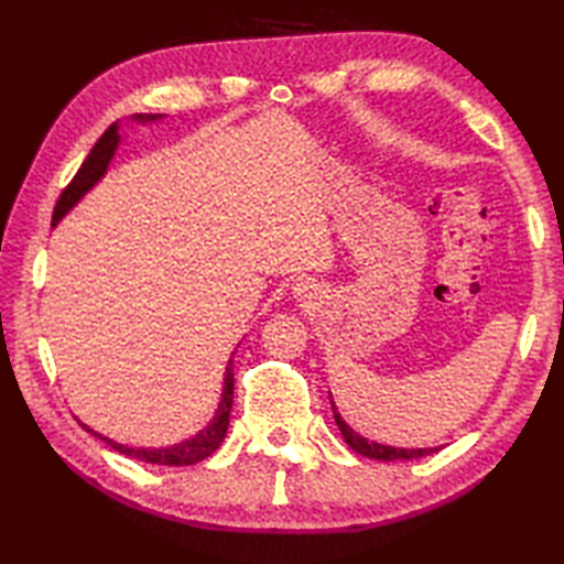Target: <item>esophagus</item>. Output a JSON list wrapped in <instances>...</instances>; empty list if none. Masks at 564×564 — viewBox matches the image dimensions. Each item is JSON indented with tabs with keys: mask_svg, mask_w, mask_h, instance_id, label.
I'll return each instance as SVG.
<instances>
[{
	"mask_svg": "<svg viewBox=\"0 0 564 564\" xmlns=\"http://www.w3.org/2000/svg\"><path fill=\"white\" fill-rule=\"evenodd\" d=\"M313 289H315V285L310 283V281H301V283L293 285V293H295V297H301V301H303V297H307L310 293H313Z\"/></svg>",
	"mask_w": 564,
	"mask_h": 564,
	"instance_id": "1",
	"label": "esophagus"
}]
</instances>
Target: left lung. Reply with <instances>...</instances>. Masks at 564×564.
Segmentation results:
<instances>
[{
	"instance_id": "1",
	"label": "left lung",
	"mask_w": 564,
	"mask_h": 564,
	"mask_svg": "<svg viewBox=\"0 0 564 564\" xmlns=\"http://www.w3.org/2000/svg\"><path fill=\"white\" fill-rule=\"evenodd\" d=\"M329 398H332V394H329ZM332 412H334V419H337V426L341 431L344 441L349 443V448L366 455V458H373V460H414V458H424V455L441 451V448H394V446H386V443L368 441L366 436L356 434V431L344 422L341 414L337 412V404H334V400H332Z\"/></svg>"
}]
</instances>
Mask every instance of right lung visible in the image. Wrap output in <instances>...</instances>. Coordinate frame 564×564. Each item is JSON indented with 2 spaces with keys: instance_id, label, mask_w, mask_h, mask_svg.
<instances>
[{
  "instance_id": "right-lung-1",
  "label": "right lung",
  "mask_w": 564,
  "mask_h": 564,
  "mask_svg": "<svg viewBox=\"0 0 564 564\" xmlns=\"http://www.w3.org/2000/svg\"><path fill=\"white\" fill-rule=\"evenodd\" d=\"M135 123L148 126V123H158L164 118V113H135L130 116ZM121 145V135H118V121L106 128V133L97 140V145L91 148V152L87 154V160L82 162V166L77 170L75 178H72L69 186L59 194V200L55 203L53 210V227L65 218V215L77 206V203L89 194V191L97 186L104 174L109 172V164L113 160V154ZM232 390H235V373H232V358L227 361L225 368V378H223V394H220V404L215 410L213 419L208 422V426H203L198 434H194L191 438H184L174 443V446H160V448H145V446H126V443H118L109 436L99 434V431L89 429L87 424H82L84 429L94 434L97 438L106 441L109 446L118 453L128 455V458H135L142 463H152V465H194L206 460L208 455H213L215 451L220 448V443L227 434V426H230V410H232Z\"/></svg>"
}]
</instances>
